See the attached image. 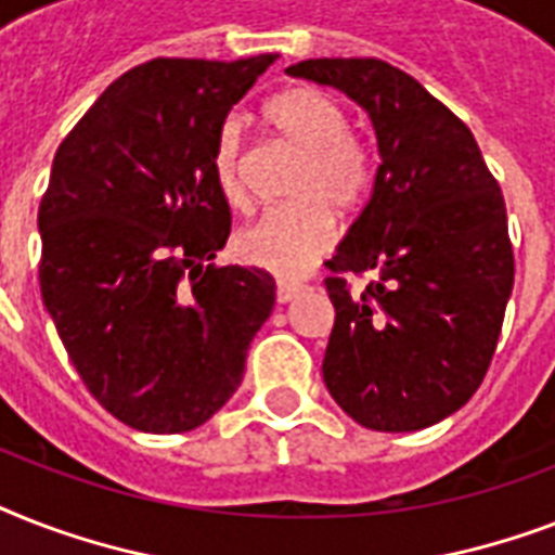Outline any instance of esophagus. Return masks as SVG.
Wrapping results in <instances>:
<instances>
[{
    "instance_id": "esophagus-1",
    "label": "esophagus",
    "mask_w": 555,
    "mask_h": 555,
    "mask_svg": "<svg viewBox=\"0 0 555 555\" xmlns=\"http://www.w3.org/2000/svg\"><path fill=\"white\" fill-rule=\"evenodd\" d=\"M302 291H305L302 282H291V279H279V282H276V299L282 305L294 302L296 296L302 294Z\"/></svg>"
}]
</instances>
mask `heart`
<instances>
[{
	"label": "heart",
	"mask_w": 555,
	"mask_h": 555,
	"mask_svg": "<svg viewBox=\"0 0 555 555\" xmlns=\"http://www.w3.org/2000/svg\"><path fill=\"white\" fill-rule=\"evenodd\" d=\"M264 120L291 150L299 152L287 192L291 204L261 212L238 230L235 253L242 261L273 273L302 276L334 242V218L363 204L374 181V164L363 143L348 134V115L339 100L320 89L296 86L268 100ZM209 169L218 192L242 204V124L227 117L216 129Z\"/></svg>",
	"instance_id": "1"
}]
</instances>
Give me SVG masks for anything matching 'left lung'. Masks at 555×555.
I'll return each instance as SVG.
<instances>
[{"mask_svg":"<svg viewBox=\"0 0 555 555\" xmlns=\"http://www.w3.org/2000/svg\"><path fill=\"white\" fill-rule=\"evenodd\" d=\"M285 72L343 91L377 138L369 204L325 261L374 282L351 296L325 279V386L365 429H426L475 395L495 354L516 273L504 195L473 132L395 65L322 56Z\"/></svg>","mask_w":555,"mask_h":555,"instance_id":"obj_1","label":"left lung"}]
</instances>
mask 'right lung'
I'll use <instances>...</instances> for the list:
<instances>
[{"label":"right lung","instance_id":"add662e5","mask_svg":"<svg viewBox=\"0 0 555 555\" xmlns=\"http://www.w3.org/2000/svg\"><path fill=\"white\" fill-rule=\"evenodd\" d=\"M273 60L138 65L54 155L37 216L42 302L86 388L138 431L207 423L276 302L268 270L209 264L230 235L212 138Z\"/></svg>","mask_w":555,"mask_h":555}]
</instances>
